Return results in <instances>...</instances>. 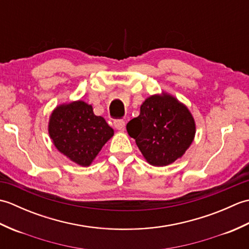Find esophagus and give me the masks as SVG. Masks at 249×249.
Segmentation results:
<instances>
[{"mask_svg":"<svg viewBox=\"0 0 249 249\" xmlns=\"http://www.w3.org/2000/svg\"><path fill=\"white\" fill-rule=\"evenodd\" d=\"M113 125H114V127L120 131H123L125 129V121L124 120H114Z\"/></svg>","mask_w":249,"mask_h":249,"instance_id":"obj_1","label":"esophagus"}]
</instances>
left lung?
<instances>
[{"mask_svg":"<svg viewBox=\"0 0 249 249\" xmlns=\"http://www.w3.org/2000/svg\"><path fill=\"white\" fill-rule=\"evenodd\" d=\"M126 129L146 161L157 167L182 157L196 134L195 121L186 106L166 93L146 98L139 116L129 121Z\"/></svg>","mask_w":249,"mask_h":249,"instance_id":"8db88e82","label":"left lung"}]
</instances>
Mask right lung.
Returning <instances> with one entry per match:
<instances>
[{"label":"right lung","instance_id":"right-lung-1","mask_svg":"<svg viewBox=\"0 0 249 249\" xmlns=\"http://www.w3.org/2000/svg\"><path fill=\"white\" fill-rule=\"evenodd\" d=\"M49 135L62 154L88 167L113 136V129L104 118L94 114L91 105L78 100L54 109L49 120Z\"/></svg>","mask_w":249,"mask_h":249}]
</instances>
